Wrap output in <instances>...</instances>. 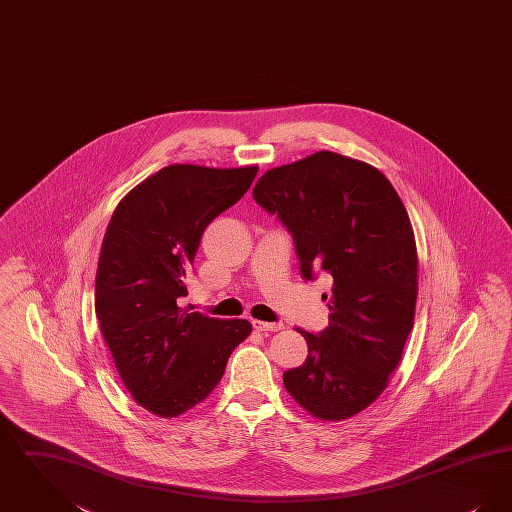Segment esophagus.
I'll list each match as a JSON object with an SVG mask.
<instances>
[{
	"mask_svg": "<svg viewBox=\"0 0 512 512\" xmlns=\"http://www.w3.org/2000/svg\"><path fill=\"white\" fill-rule=\"evenodd\" d=\"M253 328H255L257 332H263V334H267V332H278L282 326H280L278 322H263V320H253Z\"/></svg>",
	"mask_w": 512,
	"mask_h": 512,
	"instance_id": "1",
	"label": "esophagus"
}]
</instances>
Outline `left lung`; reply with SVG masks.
<instances>
[{"mask_svg": "<svg viewBox=\"0 0 512 512\" xmlns=\"http://www.w3.org/2000/svg\"><path fill=\"white\" fill-rule=\"evenodd\" d=\"M253 197L292 234L301 276L332 282L330 324L299 330L309 355L284 372V386L322 420L361 413L386 390L413 330L418 261L407 211L382 172L334 151L270 169Z\"/></svg>", "mask_w": 512, "mask_h": 512, "instance_id": "1", "label": "left lung"}]
</instances>
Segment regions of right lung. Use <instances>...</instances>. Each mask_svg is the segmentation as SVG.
Wrapping results in <instances>:
<instances>
[{"mask_svg":"<svg viewBox=\"0 0 512 512\" xmlns=\"http://www.w3.org/2000/svg\"><path fill=\"white\" fill-rule=\"evenodd\" d=\"M257 167L169 165L124 195L107 226L96 315L122 382L146 411L172 418L201 403L230 353L251 334L244 318L188 313V276L203 230L249 190Z\"/></svg>","mask_w":512,"mask_h":512,"instance_id":"add662e5","label":"right lung"}]
</instances>
